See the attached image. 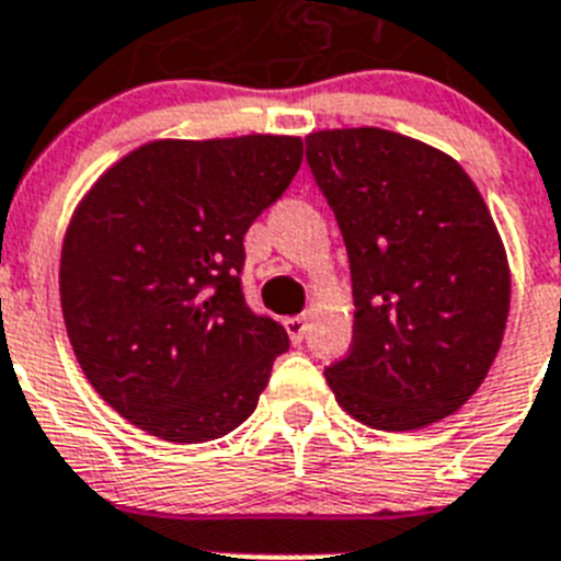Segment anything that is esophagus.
Instances as JSON below:
<instances>
[{"instance_id":"1","label":"esophagus","mask_w":561,"mask_h":561,"mask_svg":"<svg viewBox=\"0 0 561 561\" xmlns=\"http://www.w3.org/2000/svg\"><path fill=\"white\" fill-rule=\"evenodd\" d=\"M284 325H286V334H289V340L300 342L306 336V331H309V317H306V314L286 317Z\"/></svg>"}]
</instances>
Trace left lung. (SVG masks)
<instances>
[{
    "instance_id": "obj_1",
    "label": "left lung",
    "mask_w": 561,
    "mask_h": 561,
    "mask_svg": "<svg viewBox=\"0 0 561 561\" xmlns=\"http://www.w3.org/2000/svg\"><path fill=\"white\" fill-rule=\"evenodd\" d=\"M306 160L334 210L354 284V340L325 368L340 408L374 430L447 419L503 342L512 270L469 173L385 128H323Z\"/></svg>"
}]
</instances>
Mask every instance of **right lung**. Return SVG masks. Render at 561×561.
I'll list each match as a JSON object with an SVG mask.
<instances>
[{"mask_svg": "<svg viewBox=\"0 0 561 561\" xmlns=\"http://www.w3.org/2000/svg\"><path fill=\"white\" fill-rule=\"evenodd\" d=\"M304 140H151L98 176L61 247L67 336L108 408L171 444L252 415L284 325L247 309L244 232L295 180Z\"/></svg>", "mask_w": 561, "mask_h": 561, "instance_id": "1", "label": "right lung"}]
</instances>
